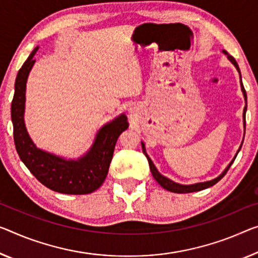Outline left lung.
<instances>
[{
    "label": "left lung",
    "mask_w": 258,
    "mask_h": 258,
    "mask_svg": "<svg viewBox=\"0 0 258 258\" xmlns=\"http://www.w3.org/2000/svg\"><path fill=\"white\" fill-rule=\"evenodd\" d=\"M223 53H224L225 55H227V58H228L229 61H231L232 64L235 67V69L237 70V73H239V75H240V85H241V91H242V93H243V98H244V101H245V106H244V108H243V115H242V116H243V129H244V133H245V112H247V93H245V90H244V88H243L242 81H241V73H240V68H239V66H237V63H236V61H235V58H234V57L231 56V55H229L226 50H223ZM141 143H142V149H143V152H144V154L146 156V158H148V161H149V165H150V170H151L152 175H153L154 179H156V181L158 182V183H159V184L161 185V187L164 188V189L168 190V191L177 192V194H185V192L200 191V190H203V189H207V188H209V187H212V185H213V184H216L218 181H220L221 179H223V177L225 176V174L227 173V170L229 169V167H231V165L233 164V162H234L235 158H236V156H237V153H239V151L241 150V146H242V143H243V141H242V143H241V145H240L239 150H237V152H236V154H235V157L233 158V160H232L231 162H229L227 167H226V168L224 169V172L221 173L219 176H217L216 179H212V180H210V181H205V182H197V183H192V184H181V183H177V182H174V181H172L170 179H168V177L164 176V175H162V174H160L159 172H158V169H157V167H156V166H154V164L152 162L151 158H150V157L148 156V153H146L145 144H144V143H143V142H141Z\"/></svg>",
    "instance_id": "1"
}]
</instances>
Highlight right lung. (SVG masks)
I'll use <instances>...</instances> for the list:
<instances>
[{
  "label": "right lung",
  "mask_w": 258,
  "mask_h": 258,
  "mask_svg": "<svg viewBox=\"0 0 258 258\" xmlns=\"http://www.w3.org/2000/svg\"><path fill=\"white\" fill-rule=\"evenodd\" d=\"M39 49L35 47L19 69L15 82V94L11 102V121L14 125L16 150L21 160L43 185L56 192L85 195L96 191L108 174L114 149L120 135L128 129L125 114L107 122L98 130L91 148L77 159H67L37 148L27 133L25 114L26 83Z\"/></svg>",
  "instance_id": "add662e5"
}]
</instances>
